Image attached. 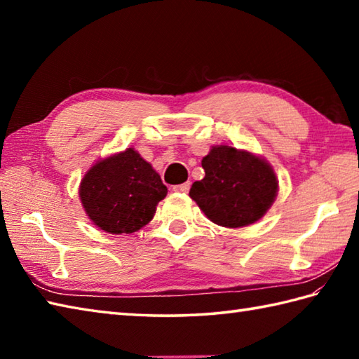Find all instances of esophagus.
I'll list each match as a JSON object with an SVG mask.
<instances>
[{
	"label": "esophagus",
	"instance_id": "esophagus-1",
	"mask_svg": "<svg viewBox=\"0 0 359 359\" xmlns=\"http://www.w3.org/2000/svg\"><path fill=\"white\" fill-rule=\"evenodd\" d=\"M189 187H191V184L189 182H185V184H180V185H175L172 189L175 193H188L189 191Z\"/></svg>",
	"mask_w": 359,
	"mask_h": 359
}]
</instances>
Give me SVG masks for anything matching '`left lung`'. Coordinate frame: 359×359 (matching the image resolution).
I'll use <instances>...</instances> for the list:
<instances>
[{
	"instance_id": "8db88e82",
	"label": "left lung",
	"mask_w": 359,
	"mask_h": 359,
	"mask_svg": "<svg viewBox=\"0 0 359 359\" xmlns=\"http://www.w3.org/2000/svg\"><path fill=\"white\" fill-rule=\"evenodd\" d=\"M205 177L189 189L212 224L242 228L261 220L276 199L279 182L262 156L228 144H216L202 158Z\"/></svg>"
}]
</instances>
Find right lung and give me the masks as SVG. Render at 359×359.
<instances>
[{
	"instance_id": "right-lung-1",
	"label": "right lung",
	"mask_w": 359,
	"mask_h": 359,
	"mask_svg": "<svg viewBox=\"0 0 359 359\" xmlns=\"http://www.w3.org/2000/svg\"><path fill=\"white\" fill-rule=\"evenodd\" d=\"M168 188L134 148L103 157L83 175L80 202L95 226L109 234H131L149 224Z\"/></svg>"
}]
</instances>
